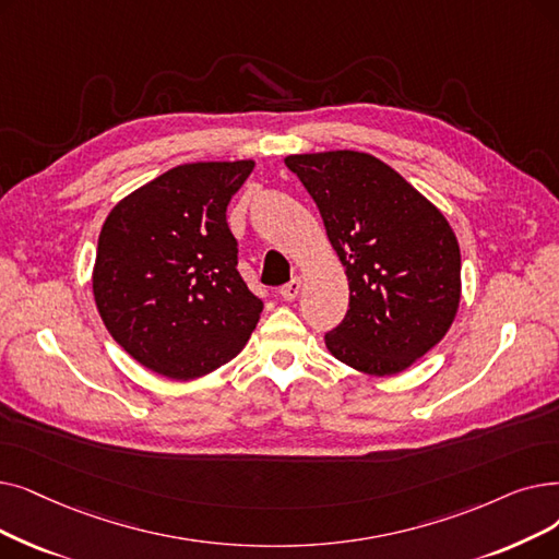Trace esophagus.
Segmentation results:
<instances>
[{"label":"esophagus","instance_id":"esophagus-1","mask_svg":"<svg viewBox=\"0 0 559 559\" xmlns=\"http://www.w3.org/2000/svg\"><path fill=\"white\" fill-rule=\"evenodd\" d=\"M299 289H301V278L295 276L287 285L281 287V297H283L285 301H295L297 295H299Z\"/></svg>","mask_w":559,"mask_h":559}]
</instances>
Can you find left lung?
<instances>
[{"label": "left lung", "mask_w": 559, "mask_h": 559, "mask_svg": "<svg viewBox=\"0 0 559 559\" xmlns=\"http://www.w3.org/2000/svg\"><path fill=\"white\" fill-rule=\"evenodd\" d=\"M349 281V310L326 349L372 377L408 370L450 331L461 251L445 214L393 166L360 151L287 155Z\"/></svg>", "instance_id": "8db88e82"}]
</instances>
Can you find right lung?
Masks as SVG:
<instances>
[{
    "mask_svg": "<svg viewBox=\"0 0 559 559\" xmlns=\"http://www.w3.org/2000/svg\"><path fill=\"white\" fill-rule=\"evenodd\" d=\"M253 159L180 164L109 212L93 264V299L139 366L191 381L226 366L260 320L262 299L237 272L226 222Z\"/></svg>",
    "mask_w": 559,
    "mask_h": 559,
    "instance_id": "1",
    "label": "right lung"
}]
</instances>
